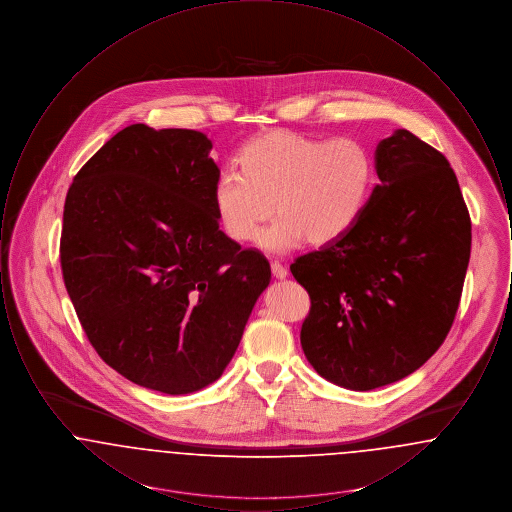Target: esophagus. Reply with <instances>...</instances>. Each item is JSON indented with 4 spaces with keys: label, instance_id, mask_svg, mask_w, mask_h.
<instances>
[{
    "label": "esophagus",
    "instance_id": "1",
    "mask_svg": "<svg viewBox=\"0 0 512 512\" xmlns=\"http://www.w3.org/2000/svg\"><path fill=\"white\" fill-rule=\"evenodd\" d=\"M270 270H272V276L274 278H278V280H284L286 276H288V270H286V267L284 265H280V263H270Z\"/></svg>",
    "mask_w": 512,
    "mask_h": 512
}]
</instances>
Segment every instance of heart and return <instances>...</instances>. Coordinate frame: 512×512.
I'll use <instances>...</instances> for the list:
<instances>
[{
    "label": "heart",
    "instance_id": "heart-1",
    "mask_svg": "<svg viewBox=\"0 0 512 512\" xmlns=\"http://www.w3.org/2000/svg\"><path fill=\"white\" fill-rule=\"evenodd\" d=\"M239 172H222L213 203L224 232L240 244L261 238L270 251L322 247L345 236L365 209L374 163L353 138H313L278 128L253 138L238 155Z\"/></svg>",
    "mask_w": 512,
    "mask_h": 512
}]
</instances>
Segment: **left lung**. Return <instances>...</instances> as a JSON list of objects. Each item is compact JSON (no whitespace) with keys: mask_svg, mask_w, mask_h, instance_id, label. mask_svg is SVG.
<instances>
[{"mask_svg":"<svg viewBox=\"0 0 512 512\" xmlns=\"http://www.w3.org/2000/svg\"><path fill=\"white\" fill-rule=\"evenodd\" d=\"M376 174L355 226L290 267L311 299L301 326L307 361L355 391L393 384L438 351L472 244L457 176L438 149L395 130L376 147Z\"/></svg>","mask_w":512,"mask_h":512,"instance_id":"left-lung-1","label":"left lung"}]
</instances>
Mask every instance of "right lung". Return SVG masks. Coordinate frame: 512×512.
I'll return each mask as SVG.
<instances>
[{
	"mask_svg": "<svg viewBox=\"0 0 512 512\" xmlns=\"http://www.w3.org/2000/svg\"><path fill=\"white\" fill-rule=\"evenodd\" d=\"M211 147L197 130L126 126L65 199L61 270L88 340L169 395L219 380L270 282L265 255L219 230Z\"/></svg>",
	"mask_w": 512,
	"mask_h": 512,
	"instance_id": "right-lung-1",
	"label": "right lung"
}]
</instances>
